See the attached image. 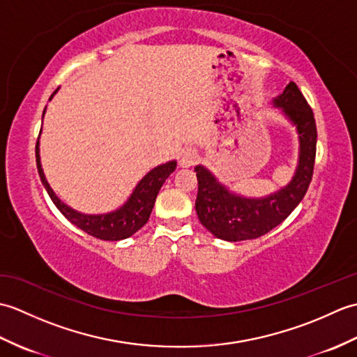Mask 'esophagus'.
Instances as JSON below:
<instances>
[{
  "mask_svg": "<svg viewBox=\"0 0 357 357\" xmlns=\"http://www.w3.org/2000/svg\"><path fill=\"white\" fill-rule=\"evenodd\" d=\"M198 162V153L195 149H184L183 153L179 156V165L181 167H192Z\"/></svg>",
  "mask_w": 357,
  "mask_h": 357,
  "instance_id": "34e87169",
  "label": "esophagus"
}]
</instances>
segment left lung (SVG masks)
Wrapping results in <instances>:
<instances>
[{
	"mask_svg": "<svg viewBox=\"0 0 357 357\" xmlns=\"http://www.w3.org/2000/svg\"><path fill=\"white\" fill-rule=\"evenodd\" d=\"M275 105L298 128L301 141L299 165L287 187L267 198L247 199L230 193L204 167L195 169L198 178L196 213L201 224L219 239L236 242L264 236L298 207L312 183L317 141L313 110L293 81L276 98Z\"/></svg>",
	"mask_w": 357,
	"mask_h": 357,
	"instance_id": "8db88e82",
	"label": "left lung"
}]
</instances>
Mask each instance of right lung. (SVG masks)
I'll use <instances>...</instances> for the list:
<instances>
[{"label": "right lung", "instance_id": "right-lung-1", "mask_svg": "<svg viewBox=\"0 0 357 357\" xmlns=\"http://www.w3.org/2000/svg\"><path fill=\"white\" fill-rule=\"evenodd\" d=\"M53 96V95H52ZM50 96V98H52ZM45 112V110H44ZM43 112V115H44ZM35 155H36V167L38 173H40L41 183L44 184L45 190H47L50 199L55 204L56 208L69 219V221L77 225L78 229L86 231L90 236L102 241H121L126 238H130L132 234L138 231L141 227L147 224L151 210H153L156 196L161 190L165 179L176 169V161H170L162 165L155 167L153 170L149 172L144 176L139 184L136 185L132 196L124 204L123 207L112 211L107 215H82L78 211L67 207L64 202L58 199V196L53 193L49 183L45 181L44 172L41 169L40 162V142L36 141L35 146Z\"/></svg>", "mask_w": 357, "mask_h": 357}]
</instances>
